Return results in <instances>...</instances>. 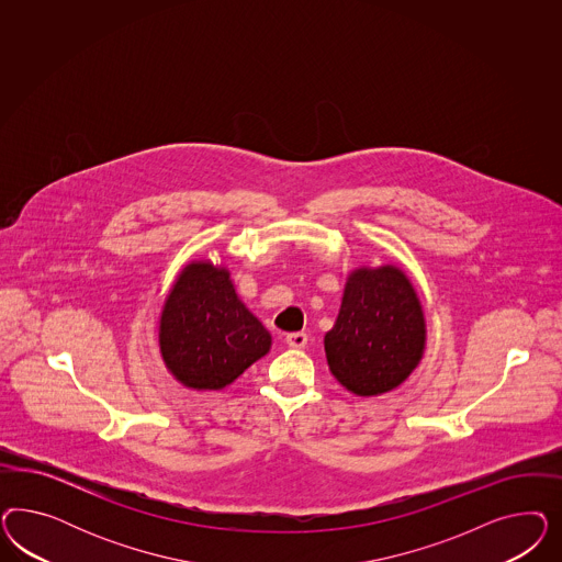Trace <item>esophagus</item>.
Instances as JSON below:
<instances>
[{
	"instance_id": "esophagus-1",
	"label": "esophagus",
	"mask_w": 562,
	"mask_h": 562,
	"mask_svg": "<svg viewBox=\"0 0 562 562\" xmlns=\"http://www.w3.org/2000/svg\"><path fill=\"white\" fill-rule=\"evenodd\" d=\"M284 340H286L290 348H299L301 350V348H305L308 338H306V334H303V331H294V334H286Z\"/></svg>"
}]
</instances>
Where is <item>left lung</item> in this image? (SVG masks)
Masks as SVG:
<instances>
[{
  "label": "left lung",
  "mask_w": 562,
  "mask_h": 562,
  "mask_svg": "<svg viewBox=\"0 0 562 562\" xmlns=\"http://www.w3.org/2000/svg\"><path fill=\"white\" fill-rule=\"evenodd\" d=\"M324 346L329 371L348 392L371 397L400 387L426 346L425 311L406 272L393 263L352 270Z\"/></svg>",
  "instance_id": "1"
}]
</instances>
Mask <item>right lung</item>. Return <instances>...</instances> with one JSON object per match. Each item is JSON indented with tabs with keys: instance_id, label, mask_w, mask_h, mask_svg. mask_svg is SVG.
I'll list each match as a JSON object with an SVG mask.
<instances>
[{
	"instance_id": "right-lung-1",
	"label": "right lung",
	"mask_w": 562,
	"mask_h": 562,
	"mask_svg": "<svg viewBox=\"0 0 562 562\" xmlns=\"http://www.w3.org/2000/svg\"><path fill=\"white\" fill-rule=\"evenodd\" d=\"M169 373L189 390L218 392L272 348V336L238 299L231 272L210 259L189 261L158 319Z\"/></svg>"
}]
</instances>
